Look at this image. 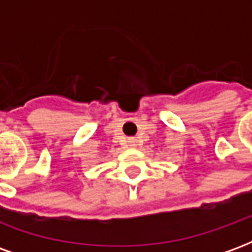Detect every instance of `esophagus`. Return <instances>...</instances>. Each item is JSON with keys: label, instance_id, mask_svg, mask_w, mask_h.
Listing matches in <instances>:
<instances>
[{"label": "esophagus", "instance_id": "obj_1", "mask_svg": "<svg viewBox=\"0 0 252 252\" xmlns=\"http://www.w3.org/2000/svg\"><path fill=\"white\" fill-rule=\"evenodd\" d=\"M128 144H129L131 147H135V146H136V144H137V139H136V137H129V139H128Z\"/></svg>", "mask_w": 252, "mask_h": 252}]
</instances>
